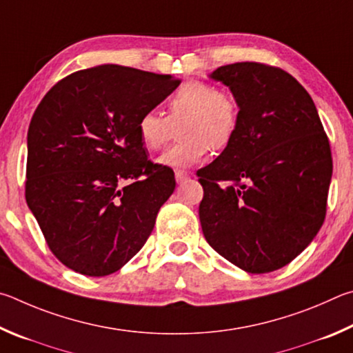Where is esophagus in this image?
<instances>
[{
    "label": "esophagus",
    "mask_w": 353,
    "mask_h": 353,
    "mask_svg": "<svg viewBox=\"0 0 353 353\" xmlns=\"http://www.w3.org/2000/svg\"><path fill=\"white\" fill-rule=\"evenodd\" d=\"M189 178V173L188 172H183V170H176L175 172V180H176V183L178 184H181V183H184Z\"/></svg>",
    "instance_id": "34e87169"
}]
</instances>
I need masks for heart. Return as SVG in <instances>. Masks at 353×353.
I'll return each instance as SVG.
<instances>
[{"mask_svg":"<svg viewBox=\"0 0 353 353\" xmlns=\"http://www.w3.org/2000/svg\"><path fill=\"white\" fill-rule=\"evenodd\" d=\"M178 127V144L161 154L157 163L181 170L203 163L209 148L223 150L239 128V105L230 92L220 91L203 80H190L173 92L167 102V117L145 111L138 121V134L147 150L157 152L170 138L172 125Z\"/></svg>","mask_w":353,"mask_h":353,"instance_id":"obj_1","label":"heart"}]
</instances>
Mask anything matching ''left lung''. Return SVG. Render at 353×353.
<instances>
[{
  "instance_id": "left-lung-1",
  "label": "left lung",
  "mask_w": 353,
  "mask_h": 353,
  "mask_svg": "<svg viewBox=\"0 0 353 353\" xmlns=\"http://www.w3.org/2000/svg\"><path fill=\"white\" fill-rule=\"evenodd\" d=\"M209 77L232 92L239 128L196 172L205 190L201 230L236 267L270 273L299 256L323 226L333 170L329 139L310 94L283 70L242 61Z\"/></svg>"
}]
</instances>
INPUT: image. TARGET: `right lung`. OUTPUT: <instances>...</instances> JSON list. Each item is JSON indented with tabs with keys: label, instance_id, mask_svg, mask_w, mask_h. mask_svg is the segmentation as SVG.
I'll list each match as a JSON object with an SVG mask.
<instances>
[{
	"label": "right lung",
	"instance_id": "right-lung-1",
	"mask_svg": "<svg viewBox=\"0 0 353 353\" xmlns=\"http://www.w3.org/2000/svg\"><path fill=\"white\" fill-rule=\"evenodd\" d=\"M178 85L173 76L101 65L60 80L37 107L26 201L68 268L108 276L147 242L175 175L147 159L138 121Z\"/></svg>",
	"mask_w": 353,
	"mask_h": 353
}]
</instances>
